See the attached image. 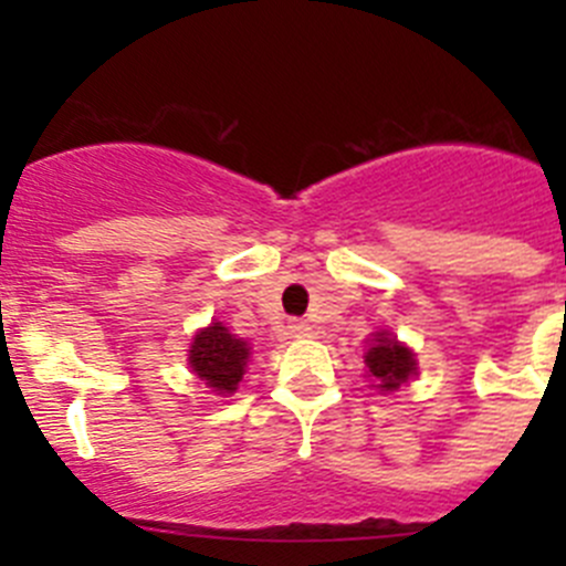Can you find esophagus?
<instances>
[{
	"label": "esophagus",
	"mask_w": 566,
	"mask_h": 566,
	"mask_svg": "<svg viewBox=\"0 0 566 566\" xmlns=\"http://www.w3.org/2000/svg\"><path fill=\"white\" fill-rule=\"evenodd\" d=\"M290 334L293 336H310V331H312V325L306 323V319H290Z\"/></svg>",
	"instance_id": "obj_1"
}]
</instances>
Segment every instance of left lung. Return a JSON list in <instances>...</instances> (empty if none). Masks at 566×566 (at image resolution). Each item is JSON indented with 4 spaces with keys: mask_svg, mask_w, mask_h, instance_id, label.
Returning a JSON list of instances; mask_svg holds the SVG:
<instances>
[{
    "mask_svg": "<svg viewBox=\"0 0 566 566\" xmlns=\"http://www.w3.org/2000/svg\"><path fill=\"white\" fill-rule=\"evenodd\" d=\"M364 361H367L373 378L378 380V389L384 391H394L402 384H408V378L416 369L413 353L399 345L397 339H391L389 334H378L375 347H369Z\"/></svg>",
    "mask_w": 566,
    "mask_h": 566,
    "instance_id": "8db88e82",
    "label": "left lung"
}]
</instances>
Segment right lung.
Returning a JSON list of instances; mask_svg holds the SVG:
<instances>
[{
  "label": "right lung",
  "instance_id": "1",
  "mask_svg": "<svg viewBox=\"0 0 566 566\" xmlns=\"http://www.w3.org/2000/svg\"><path fill=\"white\" fill-rule=\"evenodd\" d=\"M249 361V347L243 339H235L221 323L199 331L188 350V364L193 373L213 391L230 394L243 380V369Z\"/></svg>",
  "mask_w": 566,
  "mask_h": 566
}]
</instances>
